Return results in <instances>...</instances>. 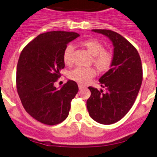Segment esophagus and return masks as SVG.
<instances>
[{
    "label": "esophagus",
    "instance_id": "esophagus-1",
    "mask_svg": "<svg viewBox=\"0 0 157 157\" xmlns=\"http://www.w3.org/2000/svg\"><path fill=\"white\" fill-rule=\"evenodd\" d=\"M78 87H79V89L81 90V89H83V87H85V86L84 85L81 84V83H78Z\"/></svg>",
    "mask_w": 157,
    "mask_h": 157
}]
</instances>
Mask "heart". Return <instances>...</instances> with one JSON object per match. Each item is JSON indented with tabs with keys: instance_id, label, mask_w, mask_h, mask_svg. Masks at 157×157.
<instances>
[{
	"instance_id": "obj_1",
	"label": "heart",
	"mask_w": 157,
	"mask_h": 157,
	"mask_svg": "<svg viewBox=\"0 0 157 157\" xmlns=\"http://www.w3.org/2000/svg\"><path fill=\"white\" fill-rule=\"evenodd\" d=\"M88 52L94 57L93 62L100 71H106L110 67L113 61V56L110 52L104 51L103 44L94 39L86 40L81 43ZM74 48L73 44L67 45L63 51V61L66 64L72 63V55ZM96 75V71L92 67H77L69 74L70 78L80 83H86Z\"/></svg>"
}]
</instances>
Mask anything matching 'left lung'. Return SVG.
<instances>
[{
  "label": "left lung",
  "instance_id": "obj_1",
  "mask_svg": "<svg viewBox=\"0 0 157 157\" xmlns=\"http://www.w3.org/2000/svg\"><path fill=\"white\" fill-rule=\"evenodd\" d=\"M92 31L109 38L113 54L110 69L99 79L104 90L89 86L86 107L94 121L109 125L122 119L134 103L143 80L142 63L136 48L121 34L109 30Z\"/></svg>",
  "mask_w": 157,
  "mask_h": 157
}]
</instances>
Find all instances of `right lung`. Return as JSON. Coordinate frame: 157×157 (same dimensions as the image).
Masks as SVG:
<instances>
[{
	"mask_svg": "<svg viewBox=\"0 0 157 157\" xmlns=\"http://www.w3.org/2000/svg\"><path fill=\"white\" fill-rule=\"evenodd\" d=\"M79 36L67 31L41 33L20 55L17 66L18 95L25 110L42 124L56 125L68 117L78 86L69 80L58 89L54 83L64 68L65 48Z\"/></svg>",
	"mask_w": 157,
	"mask_h": 157,
	"instance_id": "add662e5",
	"label": "right lung"
}]
</instances>
